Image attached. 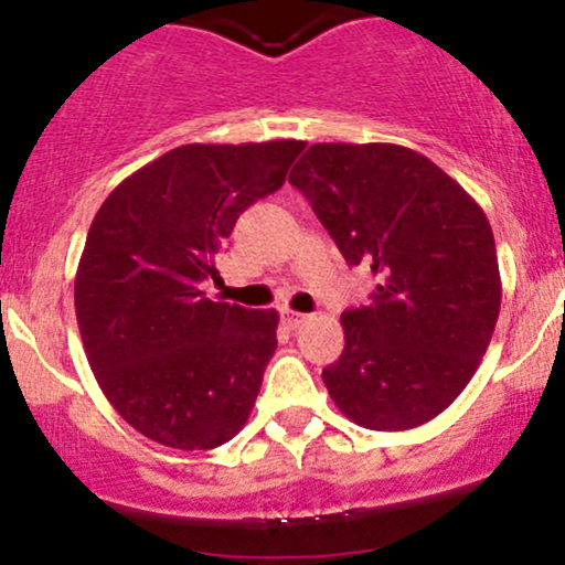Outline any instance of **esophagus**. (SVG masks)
I'll return each mask as SVG.
<instances>
[{
  "label": "esophagus",
  "instance_id": "esophagus-1",
  "mask_svg": "<svg viewBox=\"0 0 565 565\" xmlns=\"http://www.w3.org/2000/svg\"><path fill=\"white\" fill-rule=\"evenodd\" d=\"M281 321L287 323L289 329H297V327H302L305 321H308V316H305V313H295V310H281Z\"/></svg>",
  "mask_w": 565,
  "mask_h": 565
}]
</instances>
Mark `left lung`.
<instances>
[{
	"label": "left lung",
	"mask_w": 565,
	"mask_h": 565,
	"mask_svg": "<svg viewBox=\"0 0 565 565\" xmlns=\"http://www.w3.org/2000/svg\"><path fill=\"white\" fill-rule=\"evenodd\" d=\"M348 265H369V305L345 310V350L321 372L355 425L408 430L465 391L499 319L489 220L457 180L393 142H316L289 174Z\"/></svg>",
	"instance_id": "left-lung-1"
}]
</instances>
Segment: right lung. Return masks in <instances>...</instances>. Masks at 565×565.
<instances>
[{"label":"right lung","instance_id":"right-lung-1","mask_svg":"<svg viewBox=\"0 0 565 565\" xmlns=\"http://www.w3.org/2000/svg\"><path fill=\"white\" fill-rule=\"evenodd\" d=\"M302 140L167 151L108 193L74 281L97 385L161 446H223L249 419L276 353V310L212 302L201 281L249 204L278 191Z\"/></svg>","mask_w":565,"mask_h":565}]
</instances>
